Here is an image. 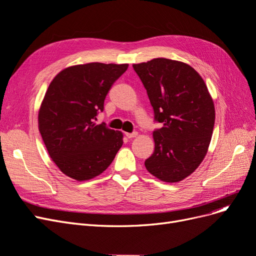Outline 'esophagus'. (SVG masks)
I'll use <instances>...</instances> for the list:
<instances>
[{
  "label": "esophagus",
  "mask_w": 256,
  "mask_h": 256,
  "mask_svg": "<svg viewBox=\"0 0 256 256\" xmlns=\"http://www.w3.org/2000/svg\"><path fill=\"white\" fill-rule=\"evenodd\" d=\"M126 134V136L128 138H136V136H138V132H126L125 134Z\"/></svg>",
  "instance_id": "1"
}]
</instances>
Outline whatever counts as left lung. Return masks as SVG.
<instances>
[{"label": "left lung", "mask_w": 256, "mask_h": 256, "mask_svg": "<svg viewBox=\"0 0 256 256\" xmlns=\"http://www.w3.org/2000/svg\"><path fill=\"white\" fill-rule=\"evenodd\" d=\"M146 88L154 120V150L145 160L152 175L178 182L204 160L214 125V104L202 76L190 65L164 58L134 64Z\"/></svg>", "instance_id": "1"}]
</instances>
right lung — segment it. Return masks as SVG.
<instances>
[{
    "instance_id": "obj_1",
    "label": "right lung",
    "mask_w": 256,
    "mask_h": 256,
    "mask_svg": "<svg viewBox=\"0 0 256 256\" xmlns=\"http://www.w3.org/2000/svg\"><path fill=\"white\" fill-rule=\"evenodd\" d=\"M128 64L67 67L51 81L38 111V129L62 173L78 182L102 174L122 145V132L97 125L112 84Z\"/></svg>"
}]
</instances>
